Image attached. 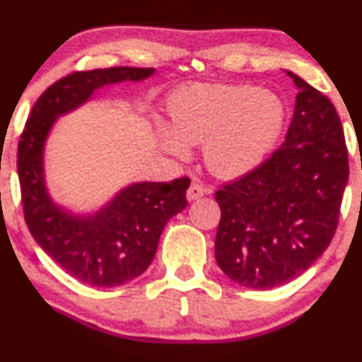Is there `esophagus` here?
Here are the masks:
<instances>
[{"mask_svg": "<svg viewBox=\"0 0 362 362\" xmlns=\"http://www.w3.org/2000/svg\"><path fill=\"white\" fill-rule=\"evenodd\" d=\"M204 194H208V189H204L199 184H191V187L187 189V202H196V199L203 198Z\"/></svg>", "mask_w": 362, "mask_h": 362, "instance_id": "34e87169", "label": "esophagus"}]
</instances>
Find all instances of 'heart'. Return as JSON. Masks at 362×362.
I'll use <instances>...</instances> for the list:
<instances>
[{"label":"heart","mask_w":362,"mask_h":362,"mask_svg":"<svg viewBox=\"0 0 362 362\" xmlns=\"http://www.w3.org/2000/svg\"><path fill=\"white\" fill-rule=\"evenodd\" d=\"M170 124L156 120V136L177 160L191 158V145L203 144L204 164L222 178L257 170L279 141L286 107L276 94L252 86L191 83L168 101Z\"/></svg>","instance_id":"obj_1"}]
</instances>
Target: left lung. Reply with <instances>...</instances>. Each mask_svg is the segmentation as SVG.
<instances>
[{"label":"left lung","instance_id":"obj_1","mask_svg":"<svg viewBox=\"0 0 362 362\" xmlns=\"http://www.w3.org/2000/svg\"><path fill=\"white\" fill-rule=\"evenodd\" d=\"M298 94L286 141L257 170L215 192V261L249 289L305 273L329 247L349 182V154L329 98L287 71Z\"/></svg>","mask_w":362,"mask_h":362}]
</instances>
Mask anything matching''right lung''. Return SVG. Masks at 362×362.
Instances as JSON below:
<instances>
[{"label": "right lung", "mask_w": 362, "mask_h": 362, "mask_svg": "<svg viewBox=\"0 0 362 362\" xmlns=\"http://www.w3.org/2000/svg\"><path fill=\"white\" fill-rule=\"evenodd\" d=\"M152 68H105L57 80L33 107L17 152L24 217L33 238L64 272L94 287H117L151 266L160 233L187 206L189 178L133 182L98 210L75 211L47 187L45 147L57 119L83 107L101 87L141 82Z\"/></svg>", "instance_id": "right-lung-1"}]
</instances>
